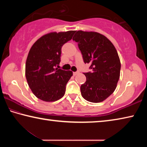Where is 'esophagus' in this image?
<instances>
[{"label": "esophagus", "mask_w": 147, "mask_h": 147, "mask_svg": "<svg viewBox=\"0 0 147 147\" xmlns=\"http://www.w3.org/2000/svg\"><path fill=\"white\" fill-rule=\"evenodd\" d=\"M79 73H79L78 71H77V72H74V73H73V75H74V76H76L77 74H78Z\"/></svg>", "instance_id": "1"}]
</instances>
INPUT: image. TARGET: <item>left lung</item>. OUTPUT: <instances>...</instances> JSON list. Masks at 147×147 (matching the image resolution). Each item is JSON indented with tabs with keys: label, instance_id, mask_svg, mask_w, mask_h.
<instances>
[{
	"label": "left lung",
	"instance_id": "obj_1",
	"mask_svg": "<svg viewBox=\"0 0 147 147\" xmlns=\"http://www.w3.org/2000/svg\"><path fill=\"white\" fill-rule=\"evenodd\" d=\"M78 44L85 63L91 72L84 73L82 96L91 102H102L116 89L120 77L121 61L115 47L104 35L96 32L76 31L73 38Z\"/></svg>",
	"mask_w": 147,
	"mask_h": 147
}]
</instances>
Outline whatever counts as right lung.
I'll return each mask as SVG.
<instances>
[{"label": "right lung", "instance_id": "add662e5", "mask_svg": "<svg viewBox=\"0 0 147 147\" xmlns=\"http://www.w3.org/2000/svg\"><path fill=\"white\" fill-rule=\"evenodd\" d=\"M75 31L51 32L38 39L30 50L25 65L27 82L37 98L54 102L63 97L71 71L56 68L59 64L61 47Z\"/></svg>", "mask_w": 147, "mask_h": 147}]
</instances>
